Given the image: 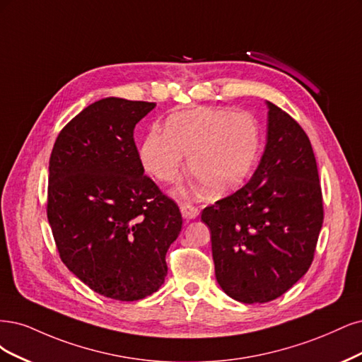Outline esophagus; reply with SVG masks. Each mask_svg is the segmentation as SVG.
I'll use <instances>...</instances> for the list:
<instances>
[{
    "label": "esophagus",
    "instance_id": "34e87169",
    "mask_svg": "<svg viewBox=\"0 0 362 362\" xmlns=\"http://www.w3.org/2000/svg\"><path fill=\"white\" fill-rule=\"evenodd\" d=\"M180 211L185 219H194L198 216V209L195 206H192L191 203H183L180 206Z\"/></svg>",
    "mask_w": 362,
    "mask_h": 362
}]
</instances>
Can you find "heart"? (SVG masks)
I'll list each match as a JSON object with an SVG mask.
<instances>
[{
  "mask_svg": "<svg viewBox=\"0 0 362 362\" xmlns=\"http://www.w3.org/2000/svg\"><path fill=\"white\" fill-rule=\"evenodd\" d=\"M260 148L257 122L248 112L227 108H197L173 115L165 132L150 129L139 148L143 167L170 182L188 155L192 176L212 195L226 194L247 179Z\"/></svg>",
  "mask_w": 362,
  "mask_h": 362,
  "instance_id": "1",
  "label": "heart"
}]
</instances>
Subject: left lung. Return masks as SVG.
Here are the masks:
<instances>
[{
    "label": "left lung",
    "mask_w": 362,
    "mask_h": 362,
    "mask_svg": "<svg viewBox=\"0 0 362 362\" xmlns=\"http://www.w3.org/2000/svg\"><path fill=\"white\" fill-rule=\"evenodd\" d=\"M267 141L240 189L202 212L218 284L243 304L281 296L305 275L323 224L316 158L300 124L267 102Z\"/></svg>",
    "instance_id": "1"
}]
</instances>
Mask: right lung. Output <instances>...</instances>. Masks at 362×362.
<instances>
[{
  "label": "right lung",
  "mask_w": 362,
  "mask_h": 362,
  "mask_svg": "<svg viewBox=\"0 0 362 362\" xmlns=\"http://www.w3.org/2000/svg\"><path fill=\"white\" fill-rule=\"evenodd\" d=\"M155 102L107 98L58 134L46 214L62 262L93 291L143 299L164 284L182 230L176 202L144 174L135 124Z\"/></svg>",
  "instance_id": "right-lung-1"
}]
</instances>
